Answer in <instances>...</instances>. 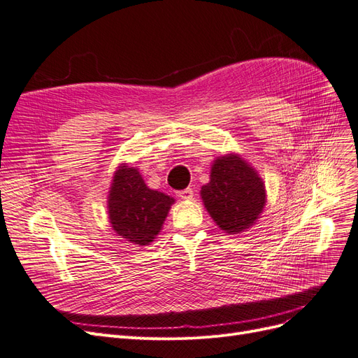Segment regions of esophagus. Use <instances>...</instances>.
I'll return each instance as SVG.
<instances>
[{"mask_svg":"<svg viewBox=\"0 0 358 358\" xmlns=\"http://www.w3.org/2000/svg\"><path fill=\"white\" fill-rule=\"evenodd\" d=\"M178 197L183 199V200H189L194 197V192L191 188H187V189H182V191H178Z\"/></svg>","mask_w":358,"mask_h":358,"instance_id":"34e87169","label":"esophagus"}]
</instances>
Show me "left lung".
<instances>
[{
	"mask_svg": "<svg viewBox=\"0 0 358 358\" xmlns=\"http://www.w3.org/2000/svg\"><path fill=\"white\" fill-rule=\"evenodd\" d=\"M200 194L212 220L229 234L252 227L266 206L263 179L237 154L213 161L210 180L201 187Z\"/></svg>",
	"mask_w": 358,
	"mask_h": 358,
	"instance_id": "1",
	"label": "left lung"
}]
</instances>
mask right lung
<instances>
[{
  "label": "right lung",
  "instance_id": "1",
  "mask_svg": "<svg viewBox=\"0 0 358 358\" xmlns=\"http://www.w3.org/2000/svg\"><path fill=\"white\" fill-rule=\"evenodd\" d=\"M175 199L150 189L138 170L119 166L109 191V221L116 234L129 243L146 246L162 229Z\"/></svg>",
  "mask_w": 358,
  "mask_h": 358
}]
</instances>
